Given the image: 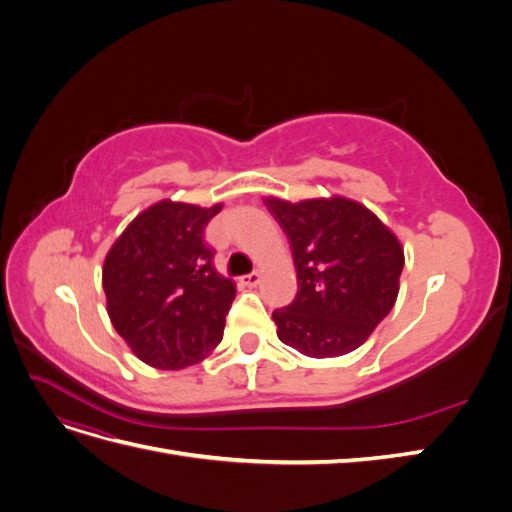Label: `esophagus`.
<instances>
[{"label":"esophagus","mask_w":512,"mask_h":512,"mask_svg":"<svg viewBox=\"0 0 512 512\" xmlns=\"http://www.w3.org/2000/svg\"><path fill=\"white\" fill-rule=\"evenodd\" d=\"M241 284L243 286H256V284H260V273L252 271V273H247V275H241Z\"/></svg>","instance_id":"obj_1"}]
</instances>
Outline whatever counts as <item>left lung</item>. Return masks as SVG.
Returning <instances> with one entry per match:
<instances>
[{
    "mask_svg": "<svg viewBox=\"0 0 512 512\" xmlns=\"http://www.w3.org/2000/svg\"><path fill=\"white\" fill-rule=\"evenodd\" d=\"M265 205L290 241L299 284L294 301L273 312L277 337L314 359L356 350L395 305L404 269L397 237L342 196Z\"/></svg>",
    "mask_w": 512,
    "mask_h": 512,
    "instance_id": "1",
    "label": "left lung"
}]
</instances>
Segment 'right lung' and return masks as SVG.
<instances>
[{"mask_svg": "<svg viewBox=\"0 0 512 512\" xmlns=\"http://www.w3.org/2000/svg\"><path fill=\"white\" fill-rule=\"evenodd\" d=\"M220 209L162 200L123 230L104 260L108 316L151 367L183 369L222 342L237 290L213 269L215 252L205 243Z\"/></svg>", "mask_w": 512, "mask_h": 512, "instance_id": "right-lung-1", "label": "right lung"}]
</instances>
